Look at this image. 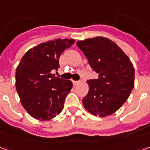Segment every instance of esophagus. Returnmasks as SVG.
Returning <instances> with one entry per match:
<instances>
[{
    "mask_svg": "<svg viewBox=\"0 0 150 150\" xmlns=\"http://www.w3.org/2000/svg\"><path fill=\"white\" fill-rule=\"evenodd\" d=\"M72 83L74 85H77L78 83H79V81H75V80H72Z\"/></svg>",
    "mask_w": 150,
    "mask_h": 150,
    "instance_id": "1",
    "label": "esophagus"
}]
</instances>
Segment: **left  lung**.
I'll list each match as a JSON object with an SVG mask.
<instances>
[{
	"label": "left lung",
	"mask_w": 150,
	"mask_h": 150,
	"mask_svg": "<svg viewBox=\"0 0 150 150\" xmlns=\"http://www.w3.org/2000/svg\"><path fill=\"white\" fill-rule=\"evenodd\" d=\"M97 79L88 80L89 91L83 104L90 113L105 117L116 112L134 87L135 71L132 62L112 41L96 37L77 42Z\"/></svg>",
	"instance_id": "1"
}]
</instances>
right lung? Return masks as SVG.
I'll use <instances>...</instances> for the list:
<instances>
[{
	"mask_svg": "<svg viewBox=\"0 0 150 150\" xmlns=\"http://www.w3.org/2000/svg\"><path fill=\"white\" fill-rule=\"evenodd\" d=\"M74 39L48 41L31 48L16 69V89L24 108L34 119L49 120L62 112L72 82L52 74L59 67V57Z\"/></svg>",
	"mask_w": 150,
	"mask_h": 150,
	"instance_id": "add662e5",
	"label": "right lung"
}]
</instances>
